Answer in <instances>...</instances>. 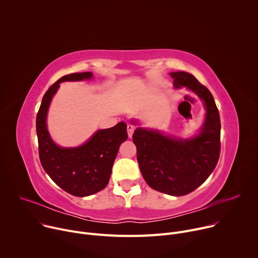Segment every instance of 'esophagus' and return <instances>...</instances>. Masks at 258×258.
Wrapping results in <instances>:
<instances>
[{"mask_svg":"<svg viewBox=\"0 0 258 258\" xmlns=\"http://www.w3.org/2000/svg\"><path fill=\"white\" fill-rule=\"evenodd\" d=\"M126 128H127V134H128V137H130V138H132V136H133V134H134V132H135V126H134L133 124L128 123V124L126 125Z\"/></svg>","mask_w":258,"mask_h":258,"instance_id":"1","label":"esophagus"}]
</instances>
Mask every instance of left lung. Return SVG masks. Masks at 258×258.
I'll return each instance as SVG.
<instances>
[{
    "label": "left lung",
    "instance_id": "1",
    "mask_svg": "<svg viewBox=\"0 0 258 258\" xmlns=\"http://www.w3.org/2000/svg\"><path fill=\"white\" fill-rule=\"evenodd\" d=\"M175 88L187 87L196 93L206 107L201 133L181 140L163 136L157 131L138 127L133 135L137 159L148 185L171 196L187 195L207 179L220 153V118L209 90L188 72H171Z\"/></svg>",
    "mask_w": 258,
    "mask_h": 258
}]
</instances>
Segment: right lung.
<instances>
[{
    "label": "right lung",
    "mask_w": 258,
    "mask_h": 258,
    "mask_svg": "<svg viewBox=\"0 0 258 258\" xmlns=\"http://www.w3.org/2000/svg\"><path fill=\"white\" fill-rule=\"evenodd\" d=\"M92 76V72H82L59 79L44 95L35 121L43 168L61 189L78 197L93 195L107 186L120 144L127 139L126 124L119 122L113 127L98 131L85 145L77 148H61L52 141L46 117L59 84L89 80Z\"/></svg>",
    "instance_id": "right-lung-1"
}]
</instances>
